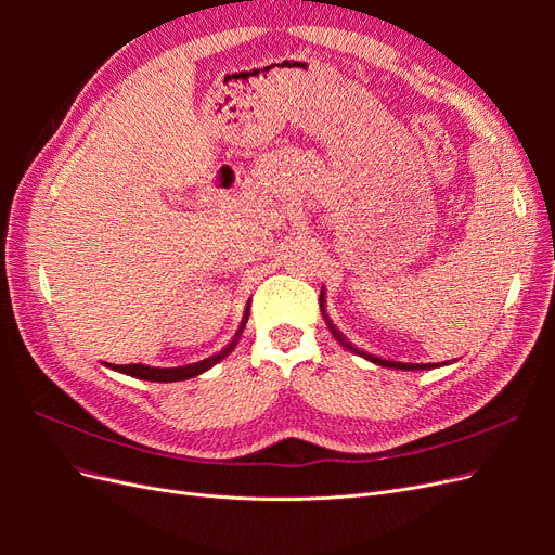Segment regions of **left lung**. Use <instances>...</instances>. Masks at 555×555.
Masks as SVG:
<instances>
[{"mask_svg": "<svg viewBox=\"0 0 555 555\" xmlns=\"http://www.w3.org/2000/svg\"><path fill=\"white\" fill-rule=\"evenodd\" d=\"M319 308H322L324 322H326L328 331L333 333V338L338 340V343H340L345 349L354 351V354L363 357L365 361H371V363H375V365H382V367H393V371H430V367H438V363H402V361H389V359H379V357H375V354H367V351H363V349H359V347L351 345V343L345 338V333H343L338 326H335V324L331 322V317H328V312H326V298H324V287H322V296H319ZM444 365H447V363H444Z\"/></svg>", "mask_w": 555, "mask_h": 555, "instance_id": "obj_1", "label": "left lung"}]
</instances>
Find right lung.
Masks as SVG:
<instances>
[{"label":"right lung","mask_w":555,"mask_h":555,"mask_svg":"<svg viewBox=\"0 0 555 555\" xmlns=\"http://www.w3.org/2000/svg\"><path fill=\"white\" fill-rule=\"evenodd\" d=\"M249 306H251V300H247L243 319H241V326H238L236 335H233V338H231V343H229L224 349L217 351V354H212V357H208V359H204V361L188 363V365H178V367H153V365H143V363H129V365H111V363H108V367H111V371H117V373L129 375V377H137V379H145V382H182V379L196 377V375H201V373L210 371V367H212L215 363H220L224 357L231 354L233 349H236V345H238V340H241V335H243V331H245L247 319H249Z\"/></svg>","instance_id":"obj_1"}]
</instances>
